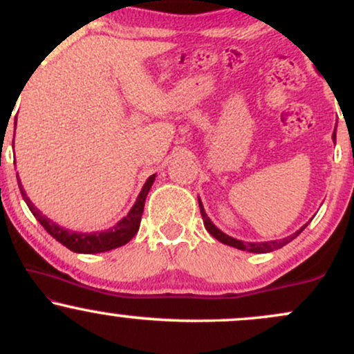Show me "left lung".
I'll list each match as a JSON object with an SVG mask.
<instances>
[{
	"label": "left lung",
	"mask_w": 354,
	"mask_h": 354,
	"mask_svg": "<svg viewBox=\"0 0 354 354\" xmlns=\"http://www.w3.org/2000/svg\"><path fill=\"white\" fill-rule=\"evenodd\" d=\"M333 141H335V143H336V129H335V133H333ZM198 203H200V209H201L203 223H205V228L208 230V233L211 234V236L216 238L218 241L223 243V245H228V246L238 248V250H241V251H250V253H271V251L279 250V248H283L284 245H288V243H290V241H293V239H295L296 236H298V234L301 233V231H303L304 228H306L308 223L311 221V219H310V221H308L306 225L301 226V228H299L298 231H295L293 234H290V236H286V238L273 239V241L250 243V241H241V239H236V238H233V236H228V234H226V233H223L221 230L214 226V223L211 221L208 214H206L205 208H203L201 200H198Z\"/></svg>",
	"instance_id": "1"
}]
</instances>
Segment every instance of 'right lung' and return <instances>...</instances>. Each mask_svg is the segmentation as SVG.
I'll return each mask as SVG.
<instances>
[{
    "instance_id": "right-lung-1",
    "label": "right lung",
    "mask_w": 354,
    "mask_h": 354,
    "mask_svg": "<svg viewBox=\"0 0 354 354\" xmlns=\"http://www.w3.org/2000/svg\"><path fill=\"white\" fill-rule=\"evenodd\" d=\"M154 178H156V174H151V176L146 180L145 186L141 188L140 194H138L136 203L133 205V208L129 209V213L126 214L123 219H120L113 228L104 230V231H95V233H81V231L63 228V226H59L58 223H55L53 219L44 216L38 208H35L33 203L30 201V198H28L26 193H24L18 174H16V180H18V186L19 189H21L23 200L26 201L28 208H30L31 213L35 214V218L41 223L43 228L46 230L48 233L56 239V241H59L61 245L66 246L68 250H71L73 253H83V254L104 253V251L115 250V248L126 245L129 239L135 236L138 230H140L141 216H143V209H145V201H146V196H148L149 189H151Z\"/></svg>"
}]
</instances>
